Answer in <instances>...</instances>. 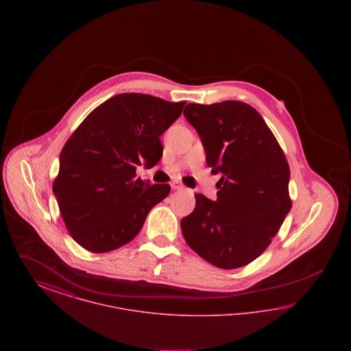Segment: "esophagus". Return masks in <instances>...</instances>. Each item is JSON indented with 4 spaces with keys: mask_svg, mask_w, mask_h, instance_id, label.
<instances>
[{
    "mask_svg": "<svg viewBox=\"0 0 351 351\" xmlns=\"http://www.w3.org/2000/svg\"><path fill=\"white\" fill-rule=\"evenodd\" d=\"M171 186H172V189H175V191H180V189H183L184 188L183 184L180 183V182H178V180L172 182Z\"/></svg>",
    "mask_w": 351,
    "mask_h": 351,
    "instance_id": "esophagus-1",
    "label": "esophagus"
}]
</instances>
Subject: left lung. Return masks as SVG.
Instances as JSON below:
<instances>
[{
	"label": "left lung",
	"instance_id": "8db88e82",
	"mask_svg": "<svg viewBox=\"0 0 351 351\" xmlns=\"http://www.w3.org/2000/svg\"><path fill=\"white\" fill-rule=\"evenodd\" d=\"M184 117L200 135L217 200L196 193L182 219L188 246L210 265L243 267L266 250L291 210L289 167L265 119L241 101L188 104Z\"/></svg>",
	"mask_w": 351,
	"mask_h": 351
}]
</instances>
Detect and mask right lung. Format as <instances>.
<instances>
[{
	"mask_svg": "<svg viewBox=\"0 0 351 351\" xmlns=\"http://www.w3.org/2000/svg\"><path fill=\"white\" fill-rule=\"evenodd\" d=\"M185 102L121 93L96 108L71 135L59 158L53 195L72 238L92 252L129 243L168 184L136 178L163 155L160 135L180 117Z\"/></svg>",
	"mask_w": 351,
	"mask_h": 351,
	"instance_id": "add662e5",
	"label": "right lung"
}]
</instances>
